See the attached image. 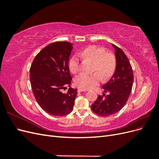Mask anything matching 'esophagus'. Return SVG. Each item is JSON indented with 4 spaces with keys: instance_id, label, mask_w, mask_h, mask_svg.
Segmentation results:
<instances>
[{
    "instance_id": "1",
    "label": "esophagus",
    "mask_w": 159,
    "mask_h": 159,
    "mask_svg": "<svg viewBox=\"0 0 159 159\" xmlns=\"http://www.w3.org/2000/svg\"><path fill=\"white\" fill-rule=\"evenodd\" d=\"M87 90H85V89H78V92H82V91H86Z\"/></svg>"
}]
</instances>
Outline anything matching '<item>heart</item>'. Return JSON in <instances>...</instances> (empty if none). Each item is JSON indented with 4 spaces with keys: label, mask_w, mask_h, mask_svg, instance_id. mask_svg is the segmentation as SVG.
Returning <instances> with one entry per match:
<instances>
[{
    "label": "heart",
    "mask_w": 159,
    "mask_h": 159,
    "mask_svg": "<svg viewBox=\"0 0 159 159\" xmlns=\"http://www.w3.org/2000/svg\"><path fill=\"white\" fill-rule=\"evenodd\" d=\"M83 58L93 62L92 74H80L75 77L74 83L82 89H92L97 86L101 79L107 80L113 74L116 68V57L111 52H106L103 47L89 46L80 53ZM80 62L78 57L74 56L69 61V68L73 74L79 70Z\"/></svg>",
    "instance_id": "b5f03b06"
}]
</instances>
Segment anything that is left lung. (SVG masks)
Listing matches in <instances>:
<instances>
[{
	"label": "left lung",
	"instance_id": "1",
	"mask_svg": "<svg viewBox=\"0 0 159 159\" xmlns=\"http://www.w3.org/2000/svg\"><path fill=\"white\" fill-rule=\"evenodd\" d=\"M115 50L116 68L108 82L102 86L103 95H99L91 105L93 112L100 116L107 117L117 113L126 104L131 92L133 72L131 64L124 52L112 44ZM109 94L105 95V93Z\"/></svg>",
	"mask_w": 159,
	"mask_h": 159
}]
</instances>
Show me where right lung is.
<instances>
[{
    "label": "right lung",
    "mask_w": 159,
    "mask_h": 159,
    "mask_svg": "<svg viewBox=\"0 0 159 159\" xmlns=\"http://www.w3.org/2000/svg\"><path fill=\"white\" fill-rule=\"evenodd\" d=\"M73 44L56 42L44 48L34 59L30 69V80L34 95L41 108L55 116H64L72 111L77 89L70 87L71 76L68 61Z\"/></svg>",
    "instance_id": "right-lung-1"
}]
</instances>
